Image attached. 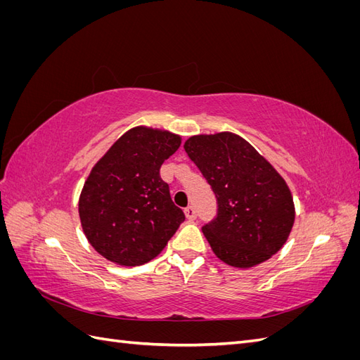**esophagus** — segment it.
<instances>
[{
	"label": "esophagus",
	"mask_w": 360,
	"mask_h": 360,
	"mask_svg": "<svg viewBox=\"0 0 360 360\" xmlns=\"http://www.w3.org/2000/svg\"><path fill=\"white\" fill-rule=\"evenodd\" d=\"M184 214H186L189 221H193L195 217H197V210H195L192 205H189V207H186V209H184Z\"/></svg>",
	"instance_id": "1"
}]
</instances>
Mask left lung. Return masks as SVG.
<instances>
[{"label": "left lung", "mask_w": 360, "mask_h": 360, "mask_svg": "<svg viewBox=\"0 0 360 360\" xmlns=\"http://www.w3.org/2000/svg\"><path fill=\"white\" fill-rule=\"evenodd\" d=\"M184 151L216 197V216L202 225L216 257L248 269L275 255L294 222L290 189L275 168L228 132L192 136Z\"/></svg>", "instance_id": "obj_1"}]
</instances>
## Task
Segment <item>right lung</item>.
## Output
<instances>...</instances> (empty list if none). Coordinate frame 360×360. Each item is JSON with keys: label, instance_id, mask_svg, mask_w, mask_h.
<instances>
[{"label": "right lung", "instance_id": "obj_1", "mask_svg": "<svg viewBox=\"0 0 360 360\" xmlns=\"http://www.w3.org/2000/svg\"><path fill=\"white\" fill-rule=\"evenodd\" d=\"M180 143L169 132L130 129L91 169L79 217L90 245L106 259L122 266L148 263L184 221L159 174Z\"/></svg>", "mask_w": 360, "mask_h": 360}]
</instances>
